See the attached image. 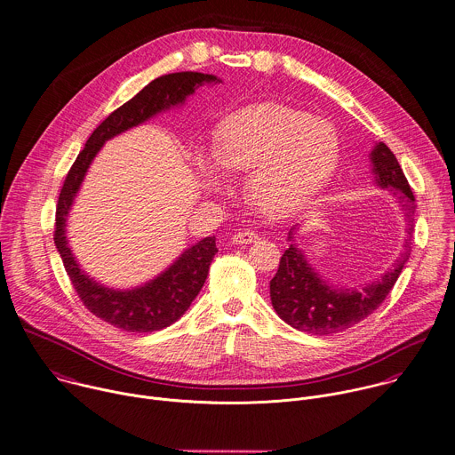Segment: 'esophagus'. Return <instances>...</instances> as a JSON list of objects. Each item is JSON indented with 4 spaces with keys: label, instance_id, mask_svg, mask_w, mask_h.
<instances>
[{
    "label": "esophagus",
    "instance_id": "1",
    "mask_svg": "<svg viewBox=\"0 0 455 455\" xmlns=\"http://www.w3.org/2000/svg\"><path fill=\"white\" fill-rule=\"evenodd\" d=\"M259 239V235L253 232V230H241V232H237L234 237H232V241L235 243V244H251V243H255Z\"/></svg>",
    "mask_w": 455,
    "mask_h": 455
}]
</instances>
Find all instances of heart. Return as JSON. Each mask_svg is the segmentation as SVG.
<instances>
[{"mask_svg": "<svg viewBox=\"0 0 455 455\" xmlns=\"http://www.w3.org/2000/svg\"><path fill=\"white\" fill-rule=\"evenodd\" d=\"M340 157L337 129L324 118L282 104L237 109L218 127L212 154L195 150L202 188L220 193L228 173L250 172V202L267 216L283 218L312 202L333 177Z\"/></svg>", "mask_w": 455, "mask_h": 455, "instance_id": "1", "label": "heart"}]
</instances>
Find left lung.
<instances>
[{
    "instance_id": "left-lung-1",
    "label": "left lung",
    "mask_w": 455,
    "mask_h": 455,
    "mask_svg": "<svg viewBox=\"0 0 455 455\" xmlns=\"http://www.w3.org/2000/svg\"><path fill=\"white\" fill-rule=\"evenodd\" d=\"M369 159L376 184L388 189L404 211L408 221L404 251L397 259L395 266L383 273L376 282L365 283L358 289L335 287L312 267L305 251L298 248L296 234L299 225H292L287 237L289 248L282 255L278 271L269 283V294L273 308L280 319L299 331L323 337L358 324L387 299L410 259L415 216L413 191L397 157L383 141L374 145Z\"/></svg>"
}]
</instances>
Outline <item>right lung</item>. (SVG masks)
<instances>
[{
	"label": "right lung",
	"instance_id": "right-lung-1",
	"mask_svg": "<svg viewBox=\"0 0 455 455\" xmlns=\"http://www.w3.org/2000/svg\"><path fill=\"white\" fill-rule=\"evenodd\" d=\"M221 83L220 77L202 72H173L150 81L131 100L115 109L86 140L72 168L68 170L56 205L54 244L65 271L83 305L99 319L124 331H159L184 315L202 291L209 266L218 253L216 237H205L186 248L173 264L156 278L132 289H111L84 273L67 241V216L84 180V175L102 145L150 120L152 116L182 106L202 84Z\"/></svg>",
	"mask_w": 455,
	"mask_h": 455
}]
</instances>
